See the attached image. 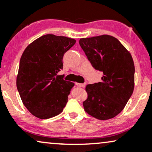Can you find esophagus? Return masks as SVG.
<instances>
[{
  "mask_svg": "<svg viewBox=\"0 0 152 152\" xmlns=\"http://www.w3.org/2000/svg\"><path fill=\"white\" fill-rule=\"evenodd\" d=\"M76 85L78 86L79 87H82V88H84L86 86V83H76Z\"/></svg>",
  "mask_w": 152,
  "mask_h": 152,
  "instance_id": "1",
  "label": "esophagus"
}]
</instances>
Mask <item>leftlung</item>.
Returning <instances> with one entry per match:
<instances>
[{
	"mask_svg": "<svg viewBox=\"0 0 152 152\" xmlns=\"http://www.w3.org/2000/svg\"><path fill=\"white\" fill-rule=\"evenodd\" d=\"M79 45L92 66L103 73L101 82L86 87L84 110L98 120L113 118L124 109L134 91L132 57L118 39L107 34L82 38Z\"/></svg>",
	"mask_w": 152,
	"mask_h": 152,
	"instance_id": "8db88e82",
	"label": "left lung"
}]
</instances>
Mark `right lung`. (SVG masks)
Here are the masks:
<instances>
[{"label": "right lung", "instance_id": "right-lung-1", "mask_svg": "<svg viewBox=\"0 0 152 152\" xmlns=\"http://www.w3.org/2000/svg\"><path fill=\"white\" fill-rule=\"evenodd\" d=\"M76 40L46 34L34 40L23 53L17 76L22 101L34 116L48 119L63 111L74 83L57 76L63 69L64 54Z\"/></svg>", "mask_w": 152, "mask_h": 152}]
</instances>
